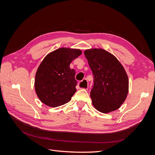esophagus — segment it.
<instances>
[{
    "label": "esophagus",
    "instance_id": "esophagus-1",
    "mask_svg": "<svg viewBox=\"0 0 155 155\" xmlns=\"http://www.w3.org/2000/svg\"><path fill=\"white\" fill-rule=\"evenodd\" d=\"M79 88H83V89H86L87 90L88 87V82L87 81L86 79H84L83 81H80L78 85Z\"/></svg>",
    "mask_w": 155,
    "mask_h": 155
}]
</instances>
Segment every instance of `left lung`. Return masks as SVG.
<instances>
[{
    "instance_id": "8db88e82",
    "label": "left lung",
    "mask_w": 155,
    "mask_h": 155,
    "mask_svg": "<svg viewBox=\"0 0 155 155\" xmlns=\"http://www.w3.org/2000/svg\"><path fill=\"white\" fill-rule=\"evenodd\" d=\"M94 75L92 103L102 113L118 109L129 92V79L122 64L114 55L102 48L84 51Z\"/></svg>"
}]
</instances>
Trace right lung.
Masks as SVG:
<instances>
[{"label": "right lung", "mask_w": 155, "mask_h": 155, "mask_svg": "<svg viewBox=\"0 0 155 155\" xmlns=\"http://www.w3.org/2000/svg\"><path fill=\"white\" fill-rule=\"evenodd\" d=\"M81 54V50L63 47L46 55L37 70L34 83L42 103L57 107L71 100L76 91L77 81L70 64Z\"/></svg>", "instance_id": "obj_1"}]
</instances>
